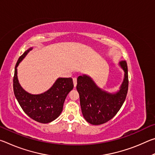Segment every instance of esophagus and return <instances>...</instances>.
Here are the masks:
<instances>
[{"mask_svg": "<svg viewBox=\"0 0 155 155\" xmlns=\"http://www.w3.org/2000/svg\"><path fill=\"white\" fill-rule=\"evenodd\" d=\"M73 83H74V87L77 86V78H73Z\"/></svg>", "mask_w": 155, "mask_h": 155, "instance_id": "1", "label": "esophagus"}]
</instances>
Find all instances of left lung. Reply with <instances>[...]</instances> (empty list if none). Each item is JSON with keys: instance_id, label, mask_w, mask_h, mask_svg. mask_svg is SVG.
Returning a JSON list of instances; mask_svg holds the SVG:
<instances>
[{"instance_id": "left-lung-1", "label": "left lung", "mask_w": 155, "mask_h": 155, "mask_svg": "<svg viewBox=\"0 0 155 155\" xmlns=\"http://www.w3.org/2000/svg\"><path fill=\"white\" fill-rule=\"evenodd\" d=\"M124 78L120 91L110 94L102 90L87 75L77 78V90L79 94L81 111L86 121L94 125L104 124L112 119L121 108L128 88V68L126 61L120 62Z\"/></svg>"}]
</instances>
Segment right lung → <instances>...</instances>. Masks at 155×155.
<instances>
[{
	"label": "right lung",
	"mask_w": 155,
	"mask_h": 155,
	"mask_svg": "<svg viewBox=\"0 0 155 155\" xmlns=\"http://www.w3.org/2000/svg\"><path fill=\"white\" fill-rule=\"evenodd\" d=\"M32 48L21 55L16 63L14 76V92L18 103L28 117L46 124L59 116L68 94L74 87L72 78H59L48 91L41 94H31L23 90L18 82L17 67Z\"/></svg>",
	"instance_id": "1"
}]
</instances>
